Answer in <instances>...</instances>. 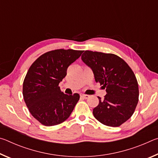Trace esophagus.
<instances>
[{
	"mask_svg": "<svg viewBox=\"0 0 158 158\" xmlns=\"http://www.w3.org/2000/svg\"><path fill=\"white\" fill-rule=\"evenodd\" d=\"M80 96H81V98H84V99H88L90 97L89 95H85V94H81V95Z\"/></svg>",
	"mask_w": 158,
	"mask_h": 158,
	"instance_id": "obj_1",
	"label": "esophagus"
}]
</instances>
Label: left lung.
Instances as JSON below:
<instances>
[{
  "label": "left lung",
  "instance_id": "8db88e82",
  "mask_svg": "<svg viewBox=\"0 0 158 158\" xmlns=\"http://www.w3.org/2000/svg\"><path fill=\"white\" fill-rule=\"evenodd\" d=\"M81 60L91 68L95 81L106 89L105 99L98 97L93 116L107 126H120L132 116L139 101L138 83L132 69L113 53L85 51Z\"/></svg>",
  "mask_w": 158,
  "mask_h": 158
}]
</instances>
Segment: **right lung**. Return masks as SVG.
Listing matches in <instances>:
<instances>
[{
    "label": "right lung",
    "mask_w": 158,
    "mask_h": 158,
    "mask_svg": "<svg viewBox=\"0 0 158 158\" xmlns=\"http://www.w3.org/2000/svg\"><path fill=\"white\" fill-rule=\"evenodd\" d=\"M83 51L56 49L40 56L29 68L23 84V96L28 110L45 126H53L67 120L79 100V95H67L58 84L68 67Z\"/></svg>",
    "instance_id": "1"
}]
</instances>
